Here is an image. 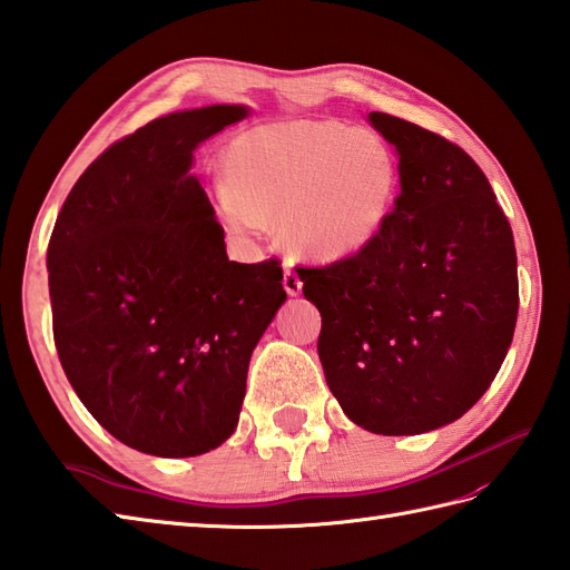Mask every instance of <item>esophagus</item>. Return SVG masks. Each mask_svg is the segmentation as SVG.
Wrapping results in <instances>:
<instances>
[{
	"label": "esophagus",
	"instance_id": "obj_1",
	"mask_svg": "<svg viewBox=\"0 0 570 570\" xmlns=\"http://www.w3.org/2000/svg\"><path fill=\"white\" fill-rule=\"evenodd\" d=\"M283 285H285V289H287V295H299L302 293V277L297 275V271L295 268H285V273H283Z\"/></svg>",
	"mask_w": 570,
	"mask_h": 570
}]
</instances>
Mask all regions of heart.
<instances>
[{"label":"heart","mask_w":570,"mask_h":570,"mask_svg":"<svg viewBox=\"0 0 570 570\" xmlns=\"http://www.w3.org/2000/svg\"><path fill=\"white\" fill-rule=\"evenodd\" d=\"M214 207L226 229L253 236L281 219L285 242L344 258L383 232L400 170L383 136L338 121L299 119L250 129L226 148Z\"/></svg>","instance_id":"b5f03b06"}]
</instances>
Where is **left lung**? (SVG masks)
Segmentation results:
<instances>
[{"label": "left lung", "mask_w": 570, "mask_h": 570, "mask_svg": "<svg viewBox=\"0 0 570 570\" xmlns=\"http://www.w3.org/2000/svg\"><path fill=\"white\" fill-rule=\"evenodd\" d=\"M371 121L400 154L383 232L348 258L295 271L322 312L317 351L341 410L373 434H422L471 410L508 356L514 238L461 146L383 111Z\"/></svg>", "instance_id": "1"}]
</instances>
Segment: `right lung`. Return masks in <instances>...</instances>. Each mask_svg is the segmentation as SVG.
<instances>
[{
	"label": "right lung",
	"mask_w": 570,
	"mask_h": 570,
	"mask_svg": "<svg viewBox=\"0 0 570 570\" xmlns=\"http://www.w3.org/2000/svg\"><path fill=\"white\" fill-rule=\"evenodd\" d=\"M246 107L168 114L90 163L48 242L58 358L111 436L163 459L234 434L250 353L287 293L281 261L226 256L193 150Z\"/></svg>",
	"instance_id": "right-lung-1"
}]
</instances>
